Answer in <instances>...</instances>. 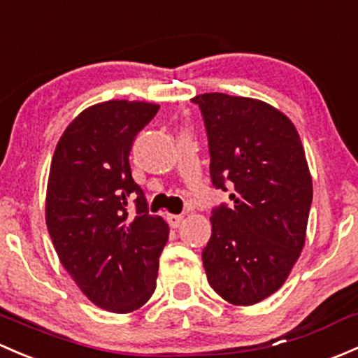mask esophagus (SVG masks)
<instances>
[{
  "label": "esophagus",
  "mask_w": 358,
  "mask_h": 358,
  "mask_svg": "<svg viewBox=\"0 0 358 358\" xmlns=\"http://www.w3.org/2000/svg\"><path fill=\"white\" fill-rule=\"evenodd\" d=\"M166 220H168L169 227H171V228H178L180 224H182L183 216H182V214H168Z\"/></svg>",
  "instance_id": "obj_1"
}]
</instances>
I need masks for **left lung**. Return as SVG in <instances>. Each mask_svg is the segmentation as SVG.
<instances>
[{
    "instance_id": "left-lung-1",
    "label": "left lung",
    "mask_w": 358,
    "mask_h": 358,
    "mask_svg": "<svg viewBox=\"0 0 358 358\" xmlns=\"http://www.w3.org/2000/svg\"><path fill=\"white\" fill-rule=\"evenodd\" d=\"M206 122L210 178L233 185L231 208L213 210L202 250L210 288L233 306L278 292L306 245L312 176L292 120L264 101L209 92L195 96Z\"/></svg>"
}]
</instances>
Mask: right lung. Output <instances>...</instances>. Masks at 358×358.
<instances>
[{"instance_id":"obj_1","label":"right lung","mask_w":358,"mask_h":358,"mask_svg":"<svg viewBox=\"0 0 358 358\" xmlns=\"http://www.w3.org/2000/svg\"><path fill=\"white\" fill-rule=\"evenodd\" d=\"M157 110L144 101L94 104L71 120L52 154L46 190L52 245L80 292L115 314L150 299L168 242V223L149 214L129 163L135 135Z\"/></svg>"}]
</instances>
